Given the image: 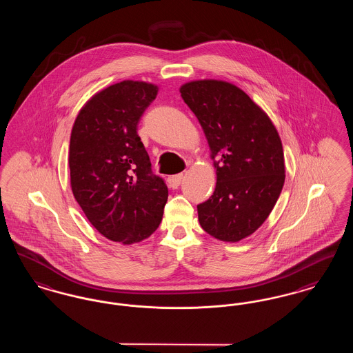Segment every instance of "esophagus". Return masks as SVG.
<instances>
[{
    "instance_id": "1",
    "label": "esophagus",
    "mask_w": 353,
    "mask_h": 353,
    "mask_svg": "<svg viewBox=\"0 0 353 353\" xmlns=\"http://www.w3.org/2000/svg\"><path fill=\"white\" fill-rule=\"evenodd\" d=\"M183 179H184V174H183V173H179V174L170 176V177H168V185L172 188V189H176V188H179V186H180L181 181H183Z\"/></svg>"
}]
</instances>
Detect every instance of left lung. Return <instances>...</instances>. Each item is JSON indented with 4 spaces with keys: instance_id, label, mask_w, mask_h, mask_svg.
Returning a JSON list of instances; mask_svg holds the SVG:
<instances>
[{
    "instance_id": "obj_1",
    "label": "left lung",
    "mask_w": 353,
    "mask_h": 353,
    "mask_svg": "<svg viewBox=\"0 0 353 353\" xmlns=\"http://www.w3.org/2000/svg\"><path fill=\"white\" fill-rule=\"evenodd\" d=\"M181 97L206 136L217 184L197 205L208 234L238 242L269 217L285 184V156L266 112L236 85L205 79L181 85Z\"/></svg>"
}]
</instances>
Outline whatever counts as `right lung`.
<instances>
[{
    "label": "right lung",
    "instance_id": "1",
    "mask_svg": "<svg viewBox=\"0 0 353 353\" xmlns=\"http://www.w3.org/2000/svg\"><path fill=\"white\" fill-rule=\"evenodd\" d=\"M157 85L123 81L95 94L75 119L68 152L74 197L105 238L131 245L159 228L168 188L152 173L137 124Z\"/></svg>",
    "mask_w": 353,
    "mask_h": 353
}]
</instances>
